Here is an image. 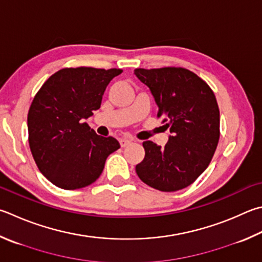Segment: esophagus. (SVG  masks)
Masks as SVG:
<instances>
[{
    "label": "esophagus",
    "instance_id": "obj_1",
    "mask_svg": "<svg viewBox=\"0 0 262 262\" xmlns=\"http://www.w3.org/2000/svg\"><path fill=\"white\" fill-rule=\"evenodd\" d=\"M132 143V140H129V139H121L120 140V145H121V147H125V146H127V145H129Z\"/></svg>",
    "mask_w": 262,
    "mask_h": 262
}]
</instances>
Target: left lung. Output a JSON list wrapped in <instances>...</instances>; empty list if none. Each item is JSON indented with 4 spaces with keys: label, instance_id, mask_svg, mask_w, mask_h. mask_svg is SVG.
Masks as SVG:
<instances>
[{
    "label": "left lung",
    "instance_id": "8db88e82",
    "mask_svg": "<svg viewBox=\"0 0 262 262\" xmlns=\"http://www.w3.org/2000/svg\"><path fill=\"white\" fill-rule=\"evenodd\" d=\"M149 87L170 135L164 147L143 142L144 159L136 173L150 187L165 192L191 184L210 165L220 137V112L212 89L182 68L136 69Z\"/></svg>",
    "mask_w": 262,
    "mask_h": 262
}]
</instances>
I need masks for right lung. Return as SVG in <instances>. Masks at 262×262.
<instances>
[{"mask_svg":"<svg viewBox=\"0 0 262 262\" xmlns=\"http://www.w3.org/2000/svg\"><path fill=\"white\" fill-rule=\"evenodd\" d=\"M119 69H63L52 74L31 104L28 142L40 172L56 187L80 189L94 183L120 144L90 129L83 119L101 107Z\"/></svg>","mask_w":262,"mask_h":262,"instance_id":"add662e5","label":"right lung"}]
</instances>
